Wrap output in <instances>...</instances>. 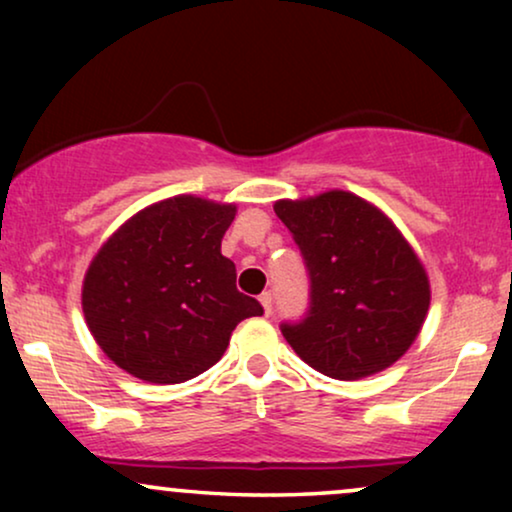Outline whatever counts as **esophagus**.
Masks as SVG:
<instances>
[{
  "label": "esophagus",
  "mask_w": 512,
  "mask_h": 512,
  "mask_svg": "<svg viewBox=\"0 0 512 512\" xmlns=\"http://www.w3.org/2000/svg\"><path fill=\"white\" fill-rule=\"evenodd\" d=\"M258 300H261L263 312H265V314H272V293L265 291V293H261V298H258Z\"/></svg>",
  "instance_id": "obj_1"
}]
</instances>
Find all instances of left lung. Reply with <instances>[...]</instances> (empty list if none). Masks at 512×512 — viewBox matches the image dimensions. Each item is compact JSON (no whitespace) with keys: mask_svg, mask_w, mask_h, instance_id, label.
<instances>
[{"mask_svg":"<svg viewBox=\"0 0 512 512\" xmlns=\"http://www.w3.org/2000/svg\"><path fill=\"white\" fill-rule=\"evenodd\" d=\"M312 282V305L282 335L307 366L361 380L394 366L422 331L431 305L424 263L394 221L349 191L277 200Z\"/></svg>","mask_w":512,"mask_h":512,"instance_id":"obj_1","label":"left lung"}]
</instances>
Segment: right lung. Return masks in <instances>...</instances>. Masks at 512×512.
<instances>
[{"mask_svg":"<svg viewBox=\"0 0 512 512\" xmlns=\"http://www.w3.org/2000/svg\"><path fill=\"white\" fill-rule=\"evenodd\" d=\"M233 202L174 195L130 216L102 244L83 277V317L104 354L151 384L205 373L235 326L263 314L235 286L221 240Z\"/></svg>","mask_w":512,"mask_h":512,"instance_id":"obj_1","label":"right lung"}]
</instances>
